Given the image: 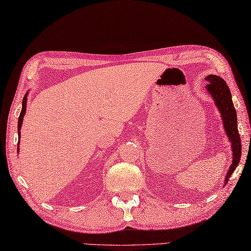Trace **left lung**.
Here are the masks:
<instances>
[{
    "label": "left lung",
    "mask_w": 251,
    "mask_h": 251,
    "mask_svg": "<svg viewBox=\"0 0 251 251\" xmlns=\"http://www.w3.org/2000/svg\"><path fill=\"white\" fill-rule=\"evenodd\" d=\"M205 79L210 83L206 85L205 88L207 93L210 94V96L213 98L215 106L221 113L225 133L227 135L231 152H233V154H231L233 155V160H231V164L224 180V184H226L230 175L238 166L240 156H242V142H240V136L237 129V113H236L233 100H231L230 91L224 79L213 74L207 75Z\"/></svg>",
    "instance_id": "1"
}]
</instances>
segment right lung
Returning <instances> with one entry per match:
<instances>
[{
    "mask_svg": "<svg viewBox=\"0 0 251 251\" xmlns=\"http://www.w3.org/2000/svg\"><path fill=\"white\" fill-rule=\"evenodd\" d=\"M28 93H26V95L24 96V99H23V107H22V111H21V115H20V118H18V126H17V130H18V136L21 138V127H22V125H23V120H24V116H25L26 113V105H27V100H28ZM20 145V142H18V144ZM17 151H20V146L17 148Z\"/></svg>",
    "mask_w": 251,
    "mask_h": 251,
    "instance_id": "right-lung-1",
    "label": "right lung"
}]
</instances>
